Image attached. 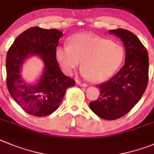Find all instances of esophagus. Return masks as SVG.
Here are the masks:
<instances>
[{
	"label": "esophagus",
	"mask_w": 154,
	"mask_h": 154,
	"mask_svg": "<svg viewBox=\"0 0 154 154\" xmlns=\"http://www.w3.org/2000/svg\"><path fill=\"white\" fill-rule=\"evenodd\" d=\"M77 84H78L79 86H80V87H87V84H85V83H81L80 81H77Z\"/></svg>",
	"instance_id": "esophagus-1"
}]
</instances>
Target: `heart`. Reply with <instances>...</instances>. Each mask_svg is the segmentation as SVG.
<instances>
[{"label":"heart","mask_w":154,"mask_h":154,"mask_svg":"<svg viewBox=\"0 0 154 154\" xmlns=\"http://www.w3.org/2000/svg\"><path fill=\"white\" fill-rule=\"evenodd\" d=\"M57 58L67 74L75 70L81 61L82 74L95 81L111 77L124 58V48L110 40L86 34L72 36L68 45L57 48Z\"/></svg>","instance_id":"obj_1"}]
</instances>
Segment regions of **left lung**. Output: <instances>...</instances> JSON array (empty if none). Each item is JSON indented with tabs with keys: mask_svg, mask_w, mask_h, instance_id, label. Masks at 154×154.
Instances as JSON below:
<instances>
[{
	"mask_svg": "<svg viewBox=\"0 0 154 154\" xmlns=\"http://www.w3.org/2000/svg\"><path fill=\"white\" fill-rule=\"evenodd\" d=\"M120 37L126 50L125 64L110 80L99 85L97 100L91 101V110L104 120H117L127 114L145 92L149 79V58L146 48L138 37L125 29L110 30Z\"/></svg>",
	"mask_w": 154,
	"mask_h": 154,
	"instance_id": "left-lung-1",
	"label": "left lung"
}]
</instances>
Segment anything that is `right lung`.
I'll list each match as a JSON object with an SVG mask.
<instances>
[{"label":"right lung","mask_w":154,"mask_h":154,"mask_svg":"<svg viewBox=\"0 0 154 154\" xmlns=\"http://www.w3.org/2000/svg\"><path fill=\"white\" fill-rule=\"evenodd\" d=\"M63 33L56 29L34 27L26 30L14 41L6 59V82L12 98L28 114L48 116L60 104L67 88L75 80L62 73L56 60L57 47ZM42 58L45 67L39 82L29 85L20 76V67L30 55Z\"/></svg>","instance_id":"right-lung-1"}]
</instances>
